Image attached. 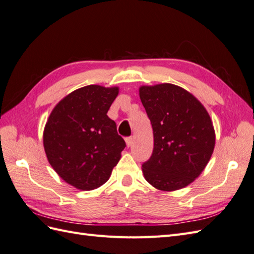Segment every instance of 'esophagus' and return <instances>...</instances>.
<instances>
[{
    "label": "esophagus",
    "instance_id": "obj_1",
    "mask_svg": "<svg viewBox=\"0 0 254 254\" xmlns=\"http://www.w3.org/2000/svg\"><path fill=\"white\" fill-rule=\"evenodd\" d=\"M126 145H127V147H130V146L132 145V143H133V140H132V137L130 136V137H126Z\"/></svg>",
    "mask_w": 254,
    "mask_h": 254
}]
</instances>
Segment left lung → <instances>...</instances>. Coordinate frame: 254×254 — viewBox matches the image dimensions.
<instances>
[{"label":"left lung","instance_id":"1","mask_svg":"<svg viewBox=\"0 0 254 254\" xmlns=\"http://www.w3.org/2000/svg\"><path fill=\"white\" fill-rule=\"evenodd\" d=\"M139 92L153 131L152 155L142 165L144 178L163 191L186 188L212 157L215 130L210 115L193 94L173 83L141 86Z\"/></svg>","mask_w":254,"mask_h":254}]
</instances>
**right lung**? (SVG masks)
Returning a JSON list of instances; mask_svg holds the SVG:
<instances>
[{"mask_svg":"<svg viewBox=\"0 0 254 254\" xmlns=\"http://www.w3.org/2000/svg\"><path fill=\"white\" fill-rule=\"evenodd\" d=\"M119 87L90 84L71 92L55 106L43 130L48 161L61 179L81 190L108 181L125 141L108 118Z\"/></svg>","mask_w":254,"mask_h":254,"instance_id":"1","label":"right lung"}]
</instances>
